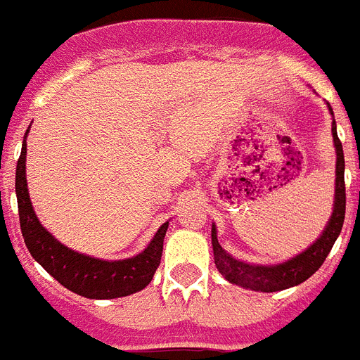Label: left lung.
Here are the masks:
<instances>
[{"label": "left lung", "instance_id": "left-lung-1", "mask_svg": "<svg viewBox=\"0 0 360 360\" xmlns=\"http://www.w3.org/2000/svg\"><path fill=\"white\" fill-rule=\"evenodd\" d=\"M331 110V109H329ZM333 114V110H331ZM333 142L337 151V179H335V205H333L331 218L327 221L323 233L316 238L314 244L302 251L300 255L292 257L281 264H248L229 255L218 242L216 226H212V251H214V264L221 276L233 285L244 286L255 292H279L300 283L307 281L314 271L323 264L329 255L333 244L340 235L346 216V185H344V151L342 142L338 140L337 124L333 120Z\"/></svg>", "mask_w": 360, "mask_h": 360}]
</instances>
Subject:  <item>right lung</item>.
I'll use <instances>...</instances> for the list:
<instances>
[{
  "label": "right lung",
  "mask_w": 360,
  "mask_h": 360,
  "mask_svg": "<svg viewBox=\"0 0 360 360\" xmlns=\"http://www.w3.org/2000/svg\"><path fill=\"white\" fill-rule=\"evenodd\" d=\"M25 155L27 144L23 140L22 155L16 166V198L23 242L34 261L64 288L90 300L124 297L150 285L160 264L168 221L159 227L148 248L131 259L103 261L70 250L60 244L46 227H42L34 214L25 179Z\"/></svg>",
  "instance_id": "right-lung-1"
}]
</instances>
